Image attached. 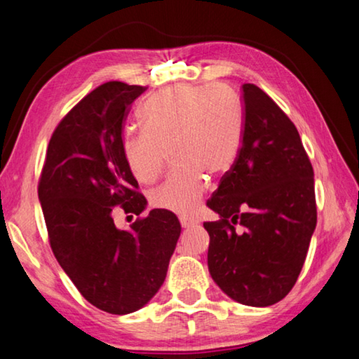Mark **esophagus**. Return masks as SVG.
Returning a JSON list of instances; mask_svg holds the SVG:
<instances>
[{
	"label": "esophagus",
	"instance_id": "1",
	"mask_svg": "<svg viewBox=\"0 0 359 359\" xmlns=\"http://www.w3.org/2000/svg\"><path fill=\"white\" fill-rule=\"evenodd\" d=\"M180 224H182V228H193V226H196L198 222L194 220V218L180 217Z\"/></svg>",
	"mask_w": 359,
	"mask_h": 359
}]
</instances>
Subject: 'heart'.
I'll return each mask as SVG.
<instances>
[{
  "mask_svg": "<svg viewBox=\"0 0 359 359\" xmlns=\"http://www.w3.org/2000/svg\"><path fill=\"white\" fill-rule=\"evenodd\" d=\"M141 131L121 137L131 174L151 184L161 174L166 151L177 166L151 194L158 208L182 215L199 209L205 177L229 171L244 139V112L236 96L218 85H179L156 93L139 112Z\"/></svg>",
  "mask_w": 359,
  "mask_h": 359,
  "instance_id": "1",
  "label": "heart"
}]
</instances>
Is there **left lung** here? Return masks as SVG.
Returning <instances> with one entry per match:
<instances>
[{"label": "left lung", "mask_w": 359, "mask_h": 359, "mask_svg": "<svg viewBox=\"0 0 359 359\" xmlns=\"http://www.w3.org/2000/svg\"><path fill=\"white\" fill-rule=\"evenodd\" d=\"M244 139L208 208V266L231 299L267 307L294 287L317 226L313 169L287 114L253 83L242 85Z\"/></svg>", "instance_id": "obj_1"}]
</instances>
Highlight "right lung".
Listing matches in <instances>:
<instances>
[{"mask_svg": "<svg viewBox=\"0 0 359 359\" xmlns=\"http://www.w3.org/2000/svg\"><path fill=\"white\" fill-rule=\"evenodd\" d=\"M145 88L106 82L79 101L53 131L38 187L60 266L85 299L114 315L136 312L156 294L182 229L166 209L128 231L114 223L117 205L136 215L147 205L121 154L130 106Z\"/></svg>", "mask_w": 359, "mask_h": 359, "instance_id": "1", "label": "right lung"}]
</instances>
